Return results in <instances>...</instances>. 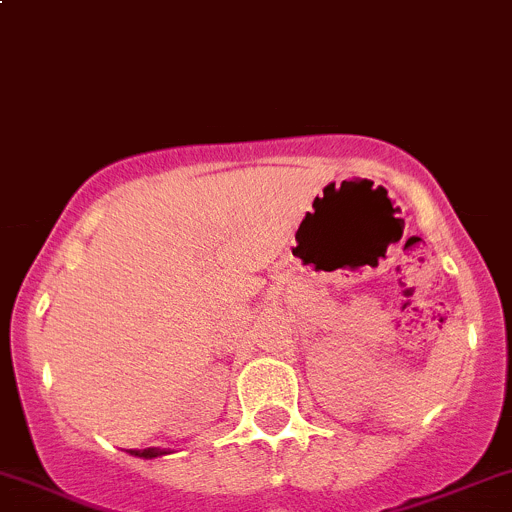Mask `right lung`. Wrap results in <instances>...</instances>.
<instances>
[{"label":"right lung","mask_w":512,"mask_h":512,"mask_svg":"<svg viewBox=\"0 0 512 512\" xmlns=\"http://www.w3.org/2000/svg\"><path fill=\"white\" fill-rule=\"evenodd\" d=\"M165 448H143V451H131V456H138V458H158V456H165Z\"/></svg>","instance_id":"add662e5"}]
</instances>
